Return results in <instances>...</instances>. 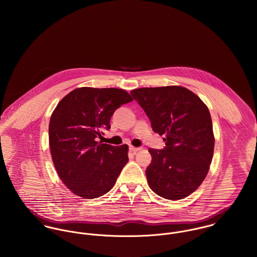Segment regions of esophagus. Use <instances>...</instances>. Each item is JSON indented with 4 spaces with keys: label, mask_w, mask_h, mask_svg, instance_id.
<instances>
[{
    "label": "esophagus",
    "mask_w": 257,
    "mask_h": 257,
    "mask_svg": "<svg viewBox=\"0 0 257 257\" xmlns=\"http://www.w3.org/2000/svg\"><path fill=\"white\" fill-rule=\"evenodd\" d=\"M130 150L134 153H137L139 150H141V148L140 147H130Z\"/></svg>",
    "instance_id": "obj_1"
}]
</instances>
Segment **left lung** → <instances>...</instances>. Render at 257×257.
Segmentation results:
<instances>
[{"instance_id":"left-lung-1","label":"left lung","mask_w":257,"mask_h":257,"mask_svg":"<svg viewBox=\"0 0 257 257\" xmlns=\"http://www.w3.org/2000/svg\"><path fill=\"white\" fill-rule=\"evenodd\" d=\"M131 94L147 112L153 132L165 136L164 149H148L150 189L167 200L188 197L203 183L213 159L215 137L208 107L182 86L140 88Z\"/></svg>"}]
</instances>
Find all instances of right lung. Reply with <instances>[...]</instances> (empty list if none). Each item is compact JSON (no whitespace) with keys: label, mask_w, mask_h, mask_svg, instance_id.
Returning <instances> with one entry per match:
<instances>
[{"label":"right lung","mask_w":257,"mask_h":257,"mask_svg":"<svg viewBox=\"0 0 257 257\" xmlns=\"http://www.w3.org/2000/svg\"><path fill=\"white\" fill-rule=\"evenodd\" d=\"M133 101L116 88H77L53 110L48 138L52 161L65 186L84 199L108 193L128 161V147L97 142L109 130L113 111Z\"/></svg>","instance_id":"right-lung-1"}]
</instances>
